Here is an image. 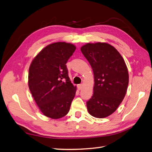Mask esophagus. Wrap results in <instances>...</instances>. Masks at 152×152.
<instances>
[{
	"label": "esophagus",
	"instance_id": "esophagus-1",
	"mask_svg": "<svg viewBox=\"0 0 152 152\" xmlns=\"http://www.w3.org/2000/svg\"><path fill=\"white\" fill-rule=\"evenodd\" d=\"M82 87H83V84H79L78 85V86H77V87H78V89L79 90H81L82 89Z\"/></svg>",
	"mask_w": 152,
	"mask_h": 152
}]
</instances>
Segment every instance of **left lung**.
Listing matches in <instances>:
<instances>
[{
    "label": "left lung",
    "mask_w": 152,
    "mask_h": 152,
    "mask_svg": "<svg viewBox=\"0 0 152 152\" xmlns=\"http://www.w3.org/2000/svg\"><path fill=\"white\" fill-rule=\"evenodd\" d=\"M81 52L93 68V95L87 102L90 115L102 118L112 114L125 97L129 84L126 63L118 50L107 43H87Z\"/></svg>",
    "instance_id": "obj_1"
}]
</instances>
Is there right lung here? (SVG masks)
I'll use <instances>...</instances> for the list:
<instances>
[{
  "instance_id": "add662e5",
  "label": "right lung",
  "mask_w": 152,
  "mask_h": 152,
  "mask_svg": "<svg viewBox=\"0 0 152 152\" xmlns=\"http://www.w3.org/2000/svg\"><path fill=\"white\" fill-rule=\"evenodd\" d=\"M75 49L70 43H53L30 64L29 89L40 110L48 117L61 118L70 110L77 88L71 83L66 63Z\"/></svg>"
}]
</instances>
